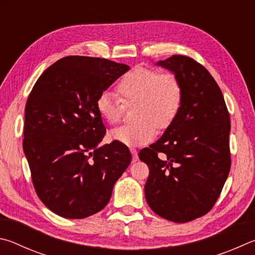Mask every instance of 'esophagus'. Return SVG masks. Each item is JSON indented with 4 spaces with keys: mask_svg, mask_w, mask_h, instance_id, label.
Returning <instances> with one entry per match:
<instances>
[{
    "mask_svg": "<svg viewBox=\"0 0 255 255\" xmlns=\"http://www.w3.org/2000/svg\"><path fill=\"white\" fill-rule=\"evenodd\" d=\"M130 151H131V153H132V160H133V162H136L137 159H139V155H137V151H136L134 148H131Z\"/></svg>",
    "mask_w": 255,
    "mask_h": 255,
    "instance_id": "1",
    "label": "esophagus"
}]
</instances>
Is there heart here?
I'll list each match as a JSON object with an SVG mask.
<instances>
[{"label":"heart","mask_w":255,"mask_h":255,"mask_svg":"<svg viewBox=\"0 0 255 255\" xmlns=\"http://www.w3.org/2000/svg\"><path fill=\"white\" fill-rule=\"evenodd\" d=\"M118 93L103 92L96 107L102 119L111 125L122 121L125 105L137 103L135 123L123 125L111 132V139L128 146L149 143L157 135L158 128H166L179 112L184 89L172 73L136 67L121 79Z\"/></svg>","instance_id":"heart-1"}]
</instances>
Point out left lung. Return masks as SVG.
Listing matches in <instances>:
<instances>
[{
    "mask_svg": "<svg viewBox=\"0 0 255 255\" xmlns=\"http://www.w3.org/2000/svg\"><path fill=\"white\" fill-rule=\"evenodd\" d=\"M157 65L179 78L184 96L163 135L139 153L150 170L145 199L157 215L186 223L211 211L229 176L230 114L215 79L193 58L175 55Z\"/></svg>",
    "mask_w": 255,
    "mask_h": 255,
    "instance_id": "1",
    "label": "left lung"
}]
</instances>
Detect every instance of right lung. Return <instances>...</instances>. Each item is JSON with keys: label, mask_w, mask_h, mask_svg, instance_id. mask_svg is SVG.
Returning <instances> with one entry per match:
<instances>
[{"label": "right lung", "mask_w": 255, "mask_h": 255, "mask_svg": "<svg viewBox=\"0 0 255 255\" xmlns=\"http://www.w3.org/2000/svg\"><path fill=\"white\" fill-rule=\"evenodd\" d=\"M130 69L102 58L68 56L42 73L25 105L23 151L35 193L57 215L85 218L110 202L131 162L130 150L113 141L96 102Z\"/></svg>", "instance_id": "obj_1"}]
</instances>
